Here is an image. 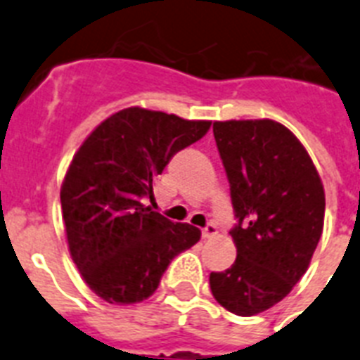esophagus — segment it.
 <instances>
[{"instance_id":"obj_1","label":"esophagus","mask_w":360,"mask_h":360,"mask_svg":"<svg viewBox=\"0 0 360 360\" xmlns=\"http://www.w3.org/2000/svg\"><path fill=\"white\" fill-rule=\"evenodd\" d=\"M216 234H217V229H216V225H212V223H208L203 231H201V236H203V240H210V238H214Z\"/></svg>"}]
</instances>
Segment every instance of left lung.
Masks as SVG:
<instances>
[{"label": "left lung", "mask_w": 360, "mask_h": 360, "mask_svg": "<svg viewBox=\"0 0 360 360\" xmlns=\"http://www.w3.org/2000/svg\"><path fill=\"white\" fill-rule=\"evenodd\" d=\"M214 139L231 183L238 256L210 273V291L226 311L252 316L288 297L309 267L324 186L306 148L276 120L214 122Z\"/></svg>", "instance_id": "1"}]
</instances>
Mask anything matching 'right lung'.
Wrapping results in <instances>:
<instances>
[{"instance_id": "1", "label": "right lung", "mask_w": 360, "mask_h": 360, "mask_svg": "<svg viewBox=\"0 0 360 360\" xmlns=\"http://www.w3.org/2000/svg\"><path fill=\"white\" fill-rule=\"evenodd\" d=\"M210 120L126 108L101 122L78 148L60 201L69 252L96 297L137 304L152 297L175 256L201 231L143 203L175 153L199 141Z\"/></svg>"}]
</instances>
